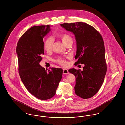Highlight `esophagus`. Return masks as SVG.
Listing matches in <instances>:
<instances>
[{
	"instance_id": "obj_1",
	"label": "esophagus",
	"mask_w": 125,
	"mask_h": 125,
	"mask_svg": "<svg viewBox=\"0 0 125 125\" xmlns=\"http://www.w3.org/2000/svg\"><path fill=\"white\" fill-rule=\"evenodd\" d=\"M63 72L64 74H69V72H68V70L65 69H63Z\"/></svg>"
}]
</instances>
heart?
<instances>
[{
    "mask_svg": "<svg viewBox=\"0 0 125 125\" xmlns=\"http://www.w3.org/2000/svg\"><path fill=\"white\" fill-rule=\"evenodd\" d=\"M61 39L65 45H66L68 42L72 41V38L68 34H62L61 36ZM53 40L52 38H48L46 40L45 42H44V48L45 49L47 52H50L53 49ZM68 57H66V58H68ZM56 62L57 63L61 64L63 66H66L68 63L67 61L64 58L60 57L58 58L56 60Z\"/></svg>",
    "mask_w": 125,
    "mask_h": 125,
    "instance_id": "b5f03b06",
    "label": "heart"
}]
</instances>
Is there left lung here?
Instances as JSON below:
<instances>
[{
  "label": "left lung",
  "mask_w": 125,
  "mask_h": 125,
  "mask_svg": "<svg viewBox=\"0 0 125 125\" xmlns=\"http://www.w3.org/2000/svg\"><path fill=\"white\" fill-rule=\"evenodd\" d=\"M75 35L77 61L75 65L84 64L83 71L74 68L69 72L76 76L75 91L81 98H90L101 87L107 72L105 50L102 37L94 27L86 23L61 24Z\"/></svg>",
  "instance_id": "left-lung-1"
}]
</instances>
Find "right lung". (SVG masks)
<instances>
[{
    "mask_svg": "<svg viewBox=\"0 0 125 125\" xmlns=\"http://www.w3.org/2000/svg\"><path fill=\"white\" fill-rule=\"evenodd\" d=\"M50 27H31L19 39L16 46L20 78L29 92L41 100L55 95L63 74L61 68L48 70L39 64L44 54L43 38L50 31Z\"/></svg>",
    "mask_w": 125,
    "mask_h": 125,
    "instance_id": "1",
    "label": "right lung"
}]
</instances>
